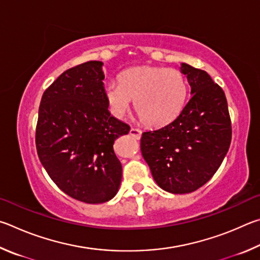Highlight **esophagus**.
I'll list each match as a JSON object with an SVG mask.
<instances>
[{
	"mask_svg": "<svg viewBox=\"0 0 260 260\" xmlns=\"http://www.w3.org/2000/svg\"><path fill=\"white\" fill-rule=\"evenodd\" d=\"M130 135L136 139H140V137H142V130H139V129H137V127L133 126L130 129Z\"/></svg>",
	"mask_w": 260,
	"mask_h": 260,
	"instance_id": "esophagus-1",
	"label": "esophagus"
}]
</instances>
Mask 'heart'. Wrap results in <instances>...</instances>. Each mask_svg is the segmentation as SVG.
<instances>
[{
	"mask_svg": "<svg viewBox=\"0 0 260 260\" xmlns=\"http://www.w3.org/2000/svg\"><path fill=\"white\" fill-rule=\"evenodd\" d=\"M188 84L179 71L162 66H136L121 73L118 82L104 85L108 111L116 118L135 108L145 125L163 126L178 117L187 100Z\"/></svg>",
	"mask_w": 260,
	"mask_h": 260,
	"instance_id": "heart-1",
	"label": "heart"
}]
</instances>
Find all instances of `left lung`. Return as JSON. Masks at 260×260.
Listing matches in <instances>:
<instances>
[{
    "mask_svg": "<svg viewBox=\"0 0 260 260\" xmlns=\"http://www.w3.org/2000/svg\"><path fill=\"white\" fill-rule=\"evenodd\" d=\"M190 97L179 116L146 131L140 148L152 176L172 194L192 193L211 179L229 152L232 125L225 93L206 71L180 65Z\"/></svg>",
    "mask_w": 260,
    "mask_h": 260,
    "instance_id": "obj_1",
    "label": "left lung"
}]
</instances>
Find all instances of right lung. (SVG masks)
<instances>
[{"instance_id": "obj_1", "label": "right lung", "mask_w": 260, "mask_h": 260, "mask_svg": "<svg viewBox=\"0 0 260 260\" xmlns=\"http://www.w3.org/2000/svg\"><path fill=\"white\" fill-rule=\"evenodd\" d=\"M103 65L91 60L70 68L44 91L35 135L39 158L53 183L90 204L116 195L122 166L113 145L130 131L108 111Z\"/></svg>"}]
</instances>
